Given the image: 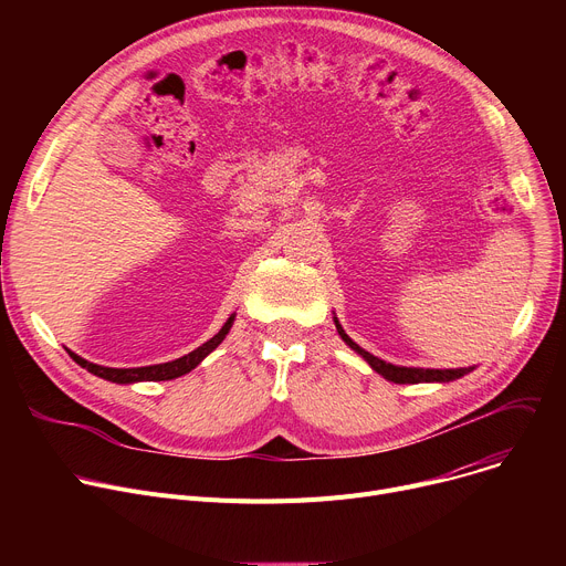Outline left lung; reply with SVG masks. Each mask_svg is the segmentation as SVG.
<instances>
[{
	"instance_id": "obj_1",
	"label": "left lung",
	"mask_w": 566,
	"mask_h": 566,
	"mask_svg": "<svg viewBox=\"0 0 566 566\" xmlns=\"http://www.w3.org/2000/svg\"><path fill=\"white\" fill-rule=\"evenodd\" d=\"M335 325H337V333L339 337L355 350L358 355H363V358L369 363V367L374 371H378L382 378H388L392 382H450V380H457L465 374H470L474 367H461V369H420V367H397V365H390L385 363L380 358H376V355L367 353L365 348H360L358 344H355L339 325V321L335 318Z\"/></svg>"
}]
</instances>
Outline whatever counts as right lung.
Listing matches in <instances>:
<instances>
[{
  "instance_id": "obj_1",
  "label": "right lung",
  "mask_w": 566,
  "mask_h": 566,
  "mask_svg": "<svg viewBox=\"0 0 566 566\" xmlns=\"http://www.w3.org/2000/svg\"><path fill=\"white\" fill-rule=\"evenodd\" d=\"M233 318H235V314H231V316L227 318V323L222 325L220 333H218L216 337H211V339H208L206 344H201L199 348H195L192 353L184 355V358H178V360L163 363V365L133 367V369H114V367H103V365L86 363L84 358H80V355H77V353H73V350H69V355H71V358H73L80 367H84L86 371H92L94 376L105 378V380H112V382L128 385V382H139V380H171V378H178V376H184V374L192 371V369H195V367L206 358L208 353L216 350V348L222 344V339L227 337V333L231 331V323H233Z\"/></svg>"
}]
</instances>
